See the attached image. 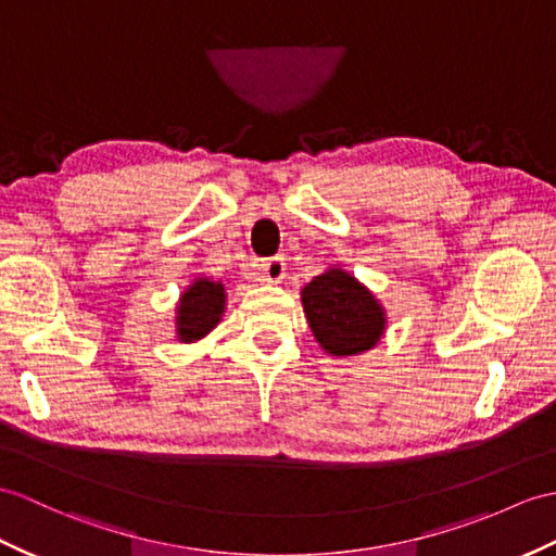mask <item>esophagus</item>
Returning <instances> with one entry per match:
<instances>
[{
  "mask_svg": "<svg viewBox=\"0 0 556 556\" xmlns=\"http://www.w3.org/2000/svg\"><path fill=\"white\" fill-rule=\"evenodd\" d=\"M261 273H263V279H265V281L279 283V281L283 279V275H287V263H283L281 255L267 257V261L261 265Z\"/></svg>",
  "mask_w": 556,
  "mask_h": 556,
  "instance_id": "34e87169",
  "label": "esophagus"
}]
</instances>
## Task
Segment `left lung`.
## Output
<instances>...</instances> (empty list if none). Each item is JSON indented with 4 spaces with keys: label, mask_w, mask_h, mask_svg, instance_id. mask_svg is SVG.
<instances>
[{
    "label": "left lung",
    "mask_w": 556,
    "mask_h": 556,
    "mask_svg": "<svg viewBox=\"0 0 556 556\" xmlns=\"http://www.w3.org/2000/svg\"><path fill=\"white\" fill-rule=\"evenodd\" d=\"M301 299L313 337L329 355H359L383 337L386 315L379 301L339 267L309 281Z\"/></svg>",
    "instance_id": "1"
}]
</instances>
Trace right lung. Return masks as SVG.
Listing matches in <instances>:
<instances>
[{"label":"right lung","mask_w":556,"mask_h":556,"mask_svg":"<svg viewBox=\"0 0 556 556\" xmlns=\"http://www.w3.org/2000/svg\"><path fill=\"white\" fill-rule=\"evenodd\" d=\"M225 313V287L219 281L197 279L182 293L177 305V339L193 343L215 329Z\"/></svg>","instance_id":"obj_1"}]
</instances>
